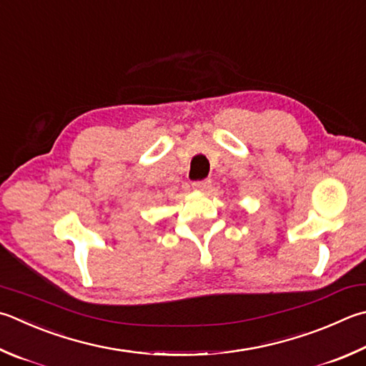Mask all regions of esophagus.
Instances as JSON below:
<instances>
[{
	"mask_svg": "<svg viewBox=\"0 0 366 366\" xmlns=\"http://www.w3.org/2000/svg\"><path fill=\"white\" fill-rule=\"evenodd\" d=\"M192 187H194L198 192H204V190H208L211 187V181H209V179H203V181H195L194 184H192Z\"/></svg>",
	"mask_w": 366,
	"mask_h": 366,
	"instance_id": "1",
	"label": "esophagus"
}]
</instances>
